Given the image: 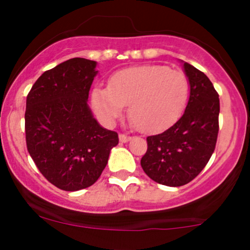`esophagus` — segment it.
Listing matches in <instances>:
<instances>
[{
  "label": "esophagus",
  "mask_w": 250,
  "mask_h": 250,
  "mask_svg": "<svg viewBox=\"0 0 250 250\" xmlns=\"http://www.w3.org/2000/svg\"><path fill=\"white\" fill-rule=\"evenodd\" d=\"M119 139H120V142L125 143V142H128L129 140H130V136H129V135H127V134H120Z\"/></svg>",
  "instance_id": "1"
}]
</instances>
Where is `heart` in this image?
Segmentation results:
<instances>
[{
    "label": "heart",
    "mask_w": 250,
    "mask_h": 250,
    "mask_svg": "<svg viewBox=\"0 0 250 250\" xmlns=\"http://www.w3.org/2000/svg\"><path fill=\"white\" fill-rule=\"evenodd\" d=\"M188 91V80L181 70L145 64L117 71L109 79L107 88H94L91 103L107 123L120 119L128 104L135 128L142 133H157L179 119Z\"/></svg>",
    "instance_id": "heart-1"
}]
</instances>
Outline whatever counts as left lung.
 <instances>
[{
  "instance_id": "left-lung-1",
  "label": "left lung",
  "mask_w": 250,
  "mask_h": 250,
  "mask_svg": "<svg viewBox=\"0 0 250 250\" xmlns=\"http://www.w3.org/2000/svg\"><path fill=\"white\" fill-rule=\"evenodd\" d=\"M183 67L190 84L185 113L167 130L147 137L141 159L145 173L169 187L187 185L202 171L219 135V94L205 73L187 62Z\"/></svg>"
}]
</instances>
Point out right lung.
I'll return each mask as SVG.
<instances>
[{"label":"right lung","instance_id":"add662e5","mask_svg":"<svg viewBox=\"0 0 250 250\" xmlns=\"http://www.w3.org/2000/svg\"><path fill=\"white\" fill-rule=\"evenodd\" d=\"M96 62L74 57L42 74L27 96V149L43 176L65 191L90 187L101 176L116 131L102 128L87 104Z\"/></svg>","mask_w":250,"mask_h":250}]
</instances>
